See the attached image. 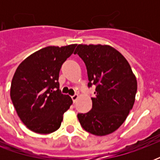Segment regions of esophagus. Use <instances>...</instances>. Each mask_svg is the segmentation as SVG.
Listing matches in <instances>:
<instances>
[{
  "mask_svg": "<svg viewBox=\"0 0 160 160\" xmlns=\"http://www.w3.org/2000/svg\"><path fill=\"white\" fill-rule=\"evenodd\" d=\"M78 97H79V96H78V95H73V96H71V98H72L73 102L75 103V101H76V100H77Z\"/></svg>",
  "mask_w": 160,
  "mask_h": 160,
  "instance_id": "obj_1",
  "label": "esophagus"
}]
</instances>
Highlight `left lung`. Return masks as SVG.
<instances>
[{"mask_svg": "<svg viewBox=\"0 0 160 160\" xmlns=\"http://www.w3.org/2000/svg\"><path fill=\"white\" fill-rule=\"evenodd\" d=\"M79 55L87 69L88 86L95 85L92 109L77 117L85 130L97 136L114 132L126 119L137 92V80L129 62L120 52L107 45H78Z\"/></svg>", "mask_w": 160, "mask_h": 160, "instance_id": "8db88e82", "label": "left lung"}]
</instances>
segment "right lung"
<instances>
[{
	"mask_svg": "<svg viewBox=\"0 0 160 160\" xmlns=\"http://www.w3.org/2000/svg\"><path fill=\"white\" fill-rule=\"evenodd\" d=\"M76 44L47 46L25 59L14 74L11 99L23 124L38 134H51L60 127L72 99L60 90L61 65Z\"/></svg>",
	"mask_w": 160,
	"mask_h": 160,
	"instance_id": "obj_1",
	"label": "right lung"
}]
</instances>
